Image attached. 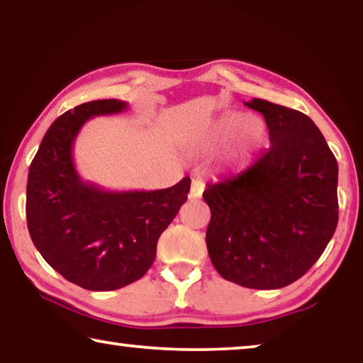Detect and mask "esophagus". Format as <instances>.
I'll return each mask as SVG.
<instances>
[{"label": "esophagus", "instance_id": "34e87169", "mask_svg": "<svg viewBox=\"0 0 363 363\" xmlns=\"http://www.w3.org/2000/svg\"><path fill=\"white\" fill-rule=\"evenodd\" d=\"M203 189H205V184L201 179H194L192 184H190V190H189V199H201V195H203Z\"/></svg>", "mask_w": 363, "mask_h": 363}]
</instances>
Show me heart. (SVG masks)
Returning <instances> with one entry per match:
<instances>
[{
  "label": "heart",
  "instance_id": "obj_1",
  "mask_svg": "<svg viewBox=\"0 0 363 363\" xmlns=\"http://www.w3.org/2000/svg\"><path fill=\"white\" fill-rule=\"evenodd\" d=\"M238 133H240L238 157L242 160L255 157L266 143V125H264V121L256 118V116L248 118V115L242 112H230L224 115L214 128V139L224 143V140L235 138Z\"/></svg>",
  "mask_w": 363,
  "mask_h": 363
}]
</instances>
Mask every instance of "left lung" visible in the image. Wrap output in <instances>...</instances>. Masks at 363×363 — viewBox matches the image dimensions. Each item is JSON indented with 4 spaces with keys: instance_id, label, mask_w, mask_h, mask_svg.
<instances>
[{
    "instance_id": "obj_1",
    "label": "left lung",
    "mask_w": 363,
    "mask_h": 363,
    "mask_svg": "<svg viewBox=\"0 0 363 363\" xmlns=\"http://www.w3.org/2000/svg\"><path fill=\"white\" fill-rule=\"evenodd\" d=\"M270 147L238 176L210 184L206 248L225 280L277 290L322 256L337 225V163L309 116L264 99Z\"/></svg>"
}]
</instances>
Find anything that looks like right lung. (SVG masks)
I'll use <instances>...</instances> for the list:
<instances>
[{
    "label": "right lung",
    "instance_id": "1",
    "mask_svg": "<svg viewBox=\"0 0 363 363\" xmlns=\"http://www.w3.org/2000/svg\"><path fill=\"white\" fill-rule=\"evenodd\" d=\"M126 107L123 101L102 99L60 115L28 171L26 211L33 245L64 279L91 291L118 290L144 277L160 235L190 190V177L149 192H112L79 177L73 144L82 126Z\"/></svg>",
    "mask_w": 363,
    "mask_h": 363
}]
</instances>
